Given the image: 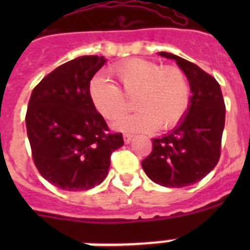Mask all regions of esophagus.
<instances>
[{
    "mask_svg": "<svg viewBox=\"0 0 250 250\" xmlns=\"http://www.w3.org/2000/svg\"><path fill=\"white\" fill-rule=\"evenodd\" d=\"M132 137H133L132 133H125V135H123V140H125V144H128L129 141L132 140Z\"/></svg>",
    "mask_w": 250,
    "mask_h": 250,
    "instance_id": "1",
    "label": "esophagus"
}]
</instances>
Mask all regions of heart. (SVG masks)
I'll list each match as a JSON object with an SVG mask.
<instances>
[{"label": "heart", "instance_id": "1", "mask_svg": "<svg viewBox=\"0 0 250 250\" xmlns=\"http://www.w3.org/2000/svg\"><path fill=\"white\" fill-rule=\"evenodd\" d=\"M121 89L105 76L90 80L89 97L94 109L107 121L121 118L129 109L128 98H135L137 111L122 118L115 127L125 131H164L179 125L190 106L192 88L180 67L132 58L111 67Z\"/></svg>", "mask_w": 250, "mask_h": 250}]
</instances>
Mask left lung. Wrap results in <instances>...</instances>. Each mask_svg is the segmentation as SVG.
<instances>
[{
  "label": "left lung",
  "instance_id": "8db88e82",
  "mask_svg": "<svg viewBox=\"0 0 250 250\" xmlns=\"http://www.w3.org/2000/svg\"><path fill=\"white\" fill-rule=\"evenodd\" d=\"M175 60L186 72L192 88L188 113L170 133L153 139L150 154L141 162L153 182L170 188H183L200 182L217 166L221 157L226 106L221 86L197 64L160 52Z\"/></svg>",
  "mask_w": 250,
  "mask_h": 250
}]
</instances>
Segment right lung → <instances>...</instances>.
I'll use <instances>...</instances> for the list:
<instances>
[{
  "label": "right lung",
  "mask_w": 250,
  "mask_h": 250,
  "mask_svg": "<svg viewBox=\"0 0 250 250\" xmlns=\"http://www.w3.org/2000/svg\"><path fill=\"white\" fill-rule=\"evenodd\" d=\"M106 60L83 56L61 64L32 90L25 125L35 166L53 186L86 190L104 182L110 157L125 144L111 133L89 97V83Z\"/></svg>",
  "instance_id": "obj_1"
}]
</instances>
